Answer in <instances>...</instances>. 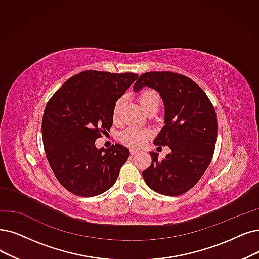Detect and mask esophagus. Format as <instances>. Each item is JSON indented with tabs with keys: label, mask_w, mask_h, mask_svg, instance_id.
Here are the masks:
<instances>
[{
	"label": "esophagus",
	"mask_w": 259,
	"mask_h": 259,
	"mask_svg": "<svg viewBox=\"0 0 259 259\" xmlns=\"http://www.w3.org/2000/svg\"><path fill=\"white\" fill-rule=\"evenodd\" d=\"M130 152H131V155H136V154L139 153V152H138L137 150H135V149H131Z\"/></svg>",
	"instance_id": "esophagus-1"
}]
</instances>
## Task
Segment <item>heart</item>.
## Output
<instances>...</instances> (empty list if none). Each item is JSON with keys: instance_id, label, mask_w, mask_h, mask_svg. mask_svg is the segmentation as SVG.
<instances>
[{"instance_id": "1", "label": "heart", "mask_w": 259, "mask_h": 259, "mask_svg": "<svg viewBox=\"0 0 259 259\" xmlns=\"http://www.w3.org/2000/svg\"><path fill=\"white\" fill-rule=\"evenodd\" d=\"M138 101L142 108L147 111L151 107H159L160 96L156 90L147 88L140 92L138 96ZM124 103H125V98L121 97L116 101L115 105H113L112 118L115 121L119 120L120 112ZM150 136L151 133L148 130H143L139 127H128L121 133L120 138L128 147L140 148L143 146L144 142L150 138Z\"/></svg>"}]
</instances>
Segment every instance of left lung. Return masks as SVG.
Wrapping results in <instances>:
<instances>
[{
  "label": "left lung",
  "mask_w": 259,
  "mask_h": 259,
  "mask_svg": "<svg viewBox=\"0 0 259 259\" xmlns=\"http://www.w3.org/2000/svg\"><path fill=\"white\" fill-rule=\"evenodd\" d=\"M143 87L159 92L163 101L164 125L154 144L167 146L171 152L162 160L150 152L152 163L142 177L154 191L181 195L199 182L212 159L218 132L214 108L192 79L179 73L147 72L133 89L138 92Z\"/></svg>",
  "instance_id": "left-lung-1"
}]
</instances>
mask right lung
Returning a JSON list of instances; mask_svg holds the SVG:
<instances>
[{
  "label": "right lung",
  "mask_w": 259,
  "mask_h": 259,
  "mask_svg": "<svg viewBox=\"0 0 259 259\" xmlns=\"http://www.w3.org/2000/svg\"><path fill=\"white\" fill-rule=\"evenodd\" d=\"M137 77L82 71L49 100L42 118L44 147L52 171L68 191L87 198L116 183L130 151L119 143L97 149L96 140L109 132L113 105Z\"/></svg>",
  "instance_id": "1"
}]
</instances>
